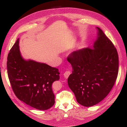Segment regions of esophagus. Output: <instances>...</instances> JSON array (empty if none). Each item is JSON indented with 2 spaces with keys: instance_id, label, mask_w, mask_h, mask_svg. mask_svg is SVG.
Instances as JSON below:
<instances>
[{
  "instance_id": "obj_1",
  "label": "esophagus",
  "mask_w": 127,
  "mask_h": 127,
  "mask_svg": "<svg viewBox=\"0 0 127 127\" xmlns=\"http://www.w3.org/2000/svg\"><path fill=\"white\" fill-rule=\"evenodd\" d=\"M70 74H71V73H70V71H66L65 73H64V77H65V78H68V77H69V76L70 75Z\"/></svg>"
}]
</instances>
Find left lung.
I'll use <instances>...</instances> for the list:
<instances>
[{
  "label": "left lung",
  "mask_w": 127,
  "mask_h": 127,
  "mask_svg": "<svg viewBox=\"0 0 127 127\" xmlns=\"http://www.w3.org/2000/svg\"><path fill=\"white\" fill-rule=\"evenodd\" d=\"M96 29L93 46L74 51L67 58L72 67L68 86L77 101L86 107L97 104L107 95L119 71L116 48L99 28Z\"/></svg>",
  "instance_id": "8db88e82"
}]
</instances>
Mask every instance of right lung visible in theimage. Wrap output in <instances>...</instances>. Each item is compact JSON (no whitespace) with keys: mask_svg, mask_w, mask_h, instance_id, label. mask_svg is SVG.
Masks as SVG:
<instances>
[{"mask_svg":"<svg viewBox=\"0 0 127 127\" xmlns=\"http://www.w3.org/2000/svg\"><path fill=\"white\" fill-rule=\"evenodd\" d=\"M18 38L8 55V78L16 97L39 110H47L55 103L52 83L60 79L59 70L47 64L22 57Z\"/></svg>","mask_w":127,"mask_h":127,"instance_id":"obj_1","label":"right lung"}]
</instances>
